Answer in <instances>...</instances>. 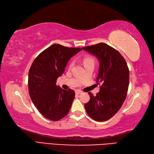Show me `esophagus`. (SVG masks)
Segmentation results:
<instances>
[{"mask_svg":"<svg viewBox=\"0 0 154 154\" xmlns=\"http://www.w3.org/2000/svg\"><path fill=\"white\" fill-rule=\"evenodd\" d=\"M82 93H83V91H79V90H77V91H75V93H76V94H81Z\"/></svg>","mask_w":154,"mask_h":154,"instance_id":"1","label":"esophagus"}]
</instances>
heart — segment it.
Returning a JSON list of instances; mask_svg holds the SVG:
<instances>
[{"mask_svg":"<svg viewBox=\"0 0 154 154\" xmlns=\"http://www.w3.org/2000/svg\"><path fill=\"white\" fill-rule=\"evenodd\" d=\"M83 63H84V65L89 64V63H93V64H94V59H93L92 57L86 56V57H84ZM73 62H71L70 65L71 66L72 65H73Z\"/></svg>","mask_w":154,"mask_h":154,"instance_id":"obj_1","label":"heart"}]
</instances>
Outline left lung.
I'll use <instances>...</instances> for the list:
<instances>
[{
	"instance_id": "left-lung-1",
	"label": "left lung",
	"mask_w": 154,
	"mask_h": 154,
	"mask_svg": "<svg viewBox=\"0 0 154 154\" xmlns=\"http://www.w3.org/2000/svg\"><path fill=\"white\" fill-rule=\"evenodd\" d=\"M82 49L99 59L96 82L101 84L96 96L88 93L90 100L85 104V110L95 121H107L119 110L126 98L129 81L127 63L119 51L103 43Z\"/></svg>"
}]
</instances>
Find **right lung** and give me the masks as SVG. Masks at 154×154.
I'll use <instances>...</instances> for the list:
<instances>
[{
	"mask_svg": "<svg viewBox=\"0 0 154 154\" xmlns=\"http://www.w3.org/2000/svg\"><path fill=\"white\" fill-rule=\"evenodd\" d=\"M82 50L55 44L36 57L29 72L28 86L32 103L41 115L51 121H59L69 113L75 91L56 85L69 60Z\"/></svg>",
	"mask_w": 154,
	"mask_h": 154,
	"instance_id": "obj_1",
	"label": "right lung"
}]
</instances>
